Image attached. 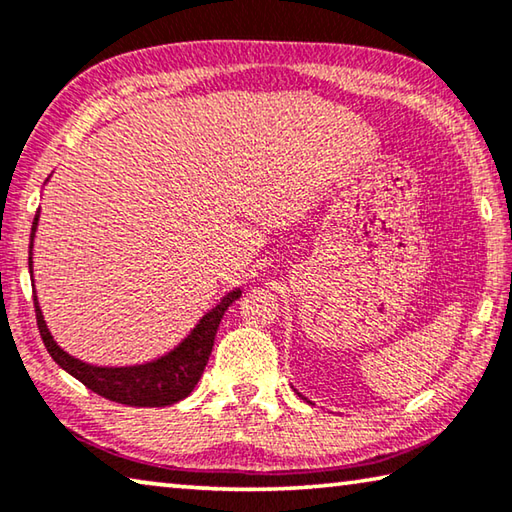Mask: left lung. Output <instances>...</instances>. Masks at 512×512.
I'll return each mask as SVG.
<instances>
[{
    "mask_svg": "<svg viewBox=\"0 0 512 512\" xmlns=\"http://www.w3.org/2000/svg\"><path fill=\"white\" fill-rule=\"evenodd\" d=\"M298 395H300V393H298ZM300 397H302V395H300ZM307 402H309V400H307Z\"/></svg>",
    "mask_w": 512,
    "mask_h": 512,
    "instance_id": "left-lung-1",
    "label": "left lung"
}]
</instances>
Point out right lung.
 Masks as SVG:
<instances>
[{
	"instance_id": "obj_1",
	"label": "right lung",
	"mask_w": 512,
	"mask_h": 512,
	"mask_svg": "<svg viewBox=\"0 0 512 512\" xmlns=\"http://www.w3.org/2000/svg\"><path fill=\"white\" fill-rule=\"evenodd\" d=\"M40 221V210L31 225V244H29V273L33 287V302H36L38 329L45 348L60 368L76 377L92 393L106 397L110 402H119L126 406H169L194 391L212 354L214 336L219 329L221 318L232 302L241 296V289H232L207 309L201 320L192 327L183 341L173 345L169 352L160 354L151 361L133 363V366H97L83 359H76L65 352L56 343L54 334L49 332L45 314L40 309V300L36 293V280H33V246H36V230Z\"/></svg>"
}]
</instances>
